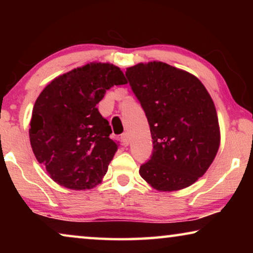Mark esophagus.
I'll return each instance as SVG.
<instances>
[{
  "label": "esophagus",
  "instance_id": "34e87169",
  "mask_svg": "<svg viewBox=\"0 0 253 253\" xmlns=\"http://www.w3.org/2000/svg\"><path fill=\"white\" fill-rule=\"evenodd\" d=\"M122 141H123V144L126 145V146H127V145L130 144V136H129V133L124 132L122 134Z\"/></svg>",
  "mask_w": 253,
  "mask_h": 253
}]
</instances>
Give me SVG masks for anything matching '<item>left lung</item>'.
<instances>
[{
  "label": "left lung",
  "mask_w": 253,
  "mask_h": 253,
  "mask_svg": "<svg viewBox=\"0 0 253 253\" xmlns=\"http://www.w3.org/2000/svg\"><path fill=\"white\" fill-rule=\"evenodd\" d=\"M129 85L150 124L153 151L139 174L159 191H176L205 174L220 145L215 106L189 72L162 62L127 68Z\"/></svg>",
  "instance_id": "8db88e82"
}]
</instances>
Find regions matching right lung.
I'll return each instance as SVG.
<instances>
[{"instance_id":"1","label":"right lung","mask_w":253,"mask_h":253,"mask_svg":"<svg viewBox=\"0 0 253 253\" xmlns=\"http://www.w3.org/2000/svg\"><path fill=\"white\" fill-rule=\"evenodd\" d=\"M126 84L120 68L91 63L48 84L34 103L30 127L33 153L50 177L72 190L94 188L119 145L96 105L107 89Z\"/></svg>"}]
</instances>
